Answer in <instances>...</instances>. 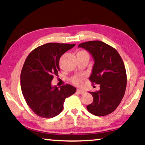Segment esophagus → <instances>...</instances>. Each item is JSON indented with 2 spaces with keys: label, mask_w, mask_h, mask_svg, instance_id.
I'll return each mask as SVG.
<instances>
[{
  "label": "esophagus",
  "mask_w": 145,
  "mask_h": 145,
  "mask_svg": "<svg viewBox=\"0 0 145 145\" xmlns=\"http://www.w3.org/2000/svg\"><path fill=\"white\" fill-rule=\"evenodd\" d=\"M77 92H78L79 94H83L84 93H85V90H81V89H79V88H78V89L77 90Z\"/></svg>",
  "instance_id": "obj_1"
}]
</instances>
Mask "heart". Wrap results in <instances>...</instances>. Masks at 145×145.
<instances>
[{"label":"heart","instance_id":"b5f03b06","mask_svg":"<svg viewBox=\"0 0 145 145\" xmlns=\"http://www.w3.org/2000/svg\"><path fill=\"white\" fill-rule=\"evenodd\" d=\"M81 52H84V51H81ZM85 76H75L73 77L72 79V82L75 85H80L81 84V80L84 78Z\"/></svg>","mask_w":145,"mask_h":145}]
</instances>
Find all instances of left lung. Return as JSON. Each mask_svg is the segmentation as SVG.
Wrapping results in <instances>:
<instances>
[{"mask_svg":"<svg viewBox=\"0 0 145 145\" xmlns=\"http://www.w3.org/2000/svg\"><path fill=\"white\" fill-rule=\"evenodd\" d=\"M78 47L89 52L94 64L89 79L92 83L99 84L100 89L89 92L93 101L86 106L94 115H107L120 104L126 88L127 77L124 62L113 47L101 41L82 43Z\"/></svg>","mask_w":145,"mask_h":145,"instance_id":"8db88e82","label":"left lung"}]
</instances>
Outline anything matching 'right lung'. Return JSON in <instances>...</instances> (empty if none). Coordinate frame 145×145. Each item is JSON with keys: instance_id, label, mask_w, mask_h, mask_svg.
<instances>
[{"instance_id": "obj_1", "label": "right lung", "mask_w": 145, "mask_h": 145, "mask_svg": "<svg viewBox=\"0 0 145 145\" xmlns=\"http://www.w3.org/2000/svg\"><path fill=\"white\" fill-rule=\"evenodd\" d=\"M75 45L49 43L34 49L25 60L21 73V91L27 105L40 117L57 116L65 99L76 91L70 85L60 88L51 85L60 70V58Z\"/></svg>"}]
</instances>
